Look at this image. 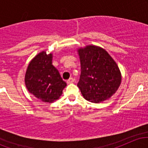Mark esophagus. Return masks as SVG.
Returning a JSON list of instances; mask_svg holds the SVG:
<instances>
[{
  "label": "esophagus",
  "mask_w": 148,
  "mask_h": 148,
  "mask_svg": "<svg viewBox=\"0 0 148 148\" xmlns=\"http://www.w3.org/2000/svg\"><path fill=\"white\" fill-rule=\"evenodd\" d=\"M74 78L71 77V78H69V79L68 80H67V84H72V83L74 82Z\"/></svg>",
  "instance_id": "34e87169"
}]
</instances>
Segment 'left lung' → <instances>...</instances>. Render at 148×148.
<instances>
[{
  "mask_svg": "<svg viewBox=\"0 0 148 148\" xmlns=\"http://www.w3.org/2000/svg\"><path fill=\"white\" fill-rule=\"evenodd\" d=\"M81 76L77 86L88 101L99 103L110 98L121 83L116 62L104 49L87 46L79 51Z\"/></svg>",
  "mask_w": 148,
  "mask_h": 148,
  "instance_id": "8db88e82",
  "label": "left lung"
}]
</instances>
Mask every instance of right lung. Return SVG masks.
I'll list each match as a JSON object with an SVG mask.
<instances>
[{
	"mask_svg": "<svg viewBox=\"0 0 148 148\" xmlns=\"http://www.w3.org/2000/svg\"><path fill=\"white\" fill-rule=\"evenodd\" d=\"M51 61V53H40L30 61L25 76L28 91L35 97L49 103L58 99L67 86Z\"/></svg>",
	"mask_w": 148,
	"mask_h": 148,
	"instance_id": "add662e5",
	"label": "right lung"
}]
</instances>
